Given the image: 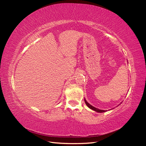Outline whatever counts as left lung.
Returning <instances> with one entry per match:
<instances>
[{
    "label": "left lung",
    "instance_id": "left-lung-1",
    "mask_svg": "<svg viewBox=\"0 0 146 146\" xmlns=\"http://www.w3.org/2000/svg\"><path fill=\"white\" fill-rule=\"evenodd\" d=\"M85 103H86V105L88 106V107H89L90 108H91V110H94V111H96L99 112V113H103V112L106 111L105 110H99V109H98V108H96L94 107L93 106H92V105H91L90 104H88L85 99Z\"/></svg>",
    "mask_w": 146,
    "mask_h": 146
}]
</instances>
